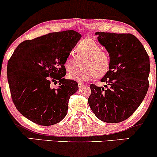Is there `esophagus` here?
Wrapping results in <instances>:
<instances>
[{"mask_svg": "<svg viewBox=\"0 0 157 157\" xmlns=\"http://www.w3.org/2000/svg\"><path fill=\"white\" fill-rule=\"evenodd\" d=\"M84 86H86V85L82 83V82H78V87L80 88V89H81L82 87H84Z\"/></svg>", "mask_w": 157, "mask_h": 157, "instance_id": "obj_1", "label": "esophagus"}]
</instances>
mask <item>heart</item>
Segmentation results:
<instances>
[{"mask_svg":"<svg viewBox=\"0 0 157 157\" xmlns=\"http://www.w3.org/2000/svg\"><path fill=\"white\" fill-rule=\"evenodd\" d=\"M77 56L70 55L65 61V68L68 71L75 70L83 60V68L68 73V77L79 82H87L95 77H102L109 71L111 59L107 52L102 51V47L92 39H84L77 45Z\"/></svg>","mask_w":157,"mask_h":157,"instance_id":"1","label":"heart"}]
</instances>
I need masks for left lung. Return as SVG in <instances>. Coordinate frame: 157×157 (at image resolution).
Returning <instances> with one entry per match:
<instances>
[{
	"instance_id": "1",
	"label": "left lung",
	"mask_w": 157,
	"mask_h": 157,
	"mask_svg": "<svg viewBox=\"0 0 157 157\" xmlns=\"http://www.w3.org/2000/svg\"><path fill=\"white\" fill-rule=\"evenodd\" d=\"M105 48L111 66L98 87L90 85L89 105L99 120L117 123L126 120L138 109L148 89L150 60L145 48L131 34L96 32Z\"/></svg>"
}]
</instances>
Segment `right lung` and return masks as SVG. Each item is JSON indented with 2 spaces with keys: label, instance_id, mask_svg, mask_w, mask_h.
Masks as SVG:
<instances>
[{
  "label": "right lung",
  "instance_id": "1",
  "mask_svg": "<svg viewBox=\"0 0 157 157\" xmlns=\"http://www.w3.org/2000/svg\"><path fill=\"white\" fill-rule=\"evenodd\" d=\"M82 35L74 30L53 32L18 45L7 65V78L16 109L40 125L58 123L67 114L70 97L78 90L66 80L65 61ZM52 82H59L57 88Z\"/></svg>",
  "mask_w": 157,
  "mask_h": 157
}]
</instances>
